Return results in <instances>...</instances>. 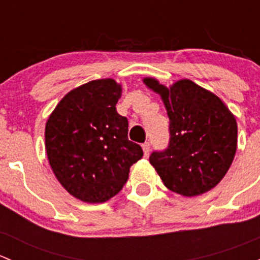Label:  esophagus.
Instances as JSON below:
<instances>
[{"label": "esophagus", "mask_w": 260, "mask_h": 260, "mask_svg": "<svg viewBox=\"0 0 260 260\" xmlns=\"http://www.w3.org/2000/svg\"><path fill=\"white\" fill-rule=\"evenodd\" d=\"M149 143H143L142 145V149H143V154H145V157H148L149 156Z\"/></svg>", "instance_id": "obj_1"}]
</instances>
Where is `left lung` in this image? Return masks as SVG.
Wrapping results in <instances>:
<instances>
[{"instance_id":"1","label":"left lung","mask_w":260,"mask_h":260,"mask_svg":"<svg viewBox=\"0 0 260 260\" xmlns=\"http://www.w3.org/2000/svg\"><path fill=\"white\" fill-rule=\"evenodd\" d=\"M146 86L161 96L170 118V146L149 162L169 190L192 198L214 188L228 172L238 146V124L224 102L188 79L169 88L154 78Z\"/></svg>"}]
</instances>
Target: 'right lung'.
<instances>
[{"mask_svg":"<svg viewBox=\"0 0 260 260\" xmlns=\"http://www.w3.org/2000/svg\"><path fill=\"white\" fill-rule=\"evenodd\" d=\"M122 85L91 80L65 94L49 115L45 148L60 185L88 204L117 195L143 151L128 140V120L117 113Z\"/></svg>","mask_w":260,"mask_h":260,"instance_id":"obj_1","label":"right lung"}]
</instances>
